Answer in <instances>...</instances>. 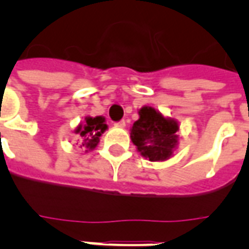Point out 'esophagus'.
Masks as SVG:
<instances>
[{
  "label": "esophagus",
  "instance_id": "34e87169",
  "mask_svg": "<svg viewBox=\"0 0 249 249\" xmlns=\"http://www.w3.org/2000/svg\"><path fill=\"white\" fill-rule=\"evenodd\" d=\"M117 126H120V128H125V121L124 120H121L119 121V123H116Z\"/></svg>",
  "mask_w": 249,
  "mask_h": 249
}]
</instances>
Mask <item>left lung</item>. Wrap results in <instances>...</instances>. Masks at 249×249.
<instances>
[{"label":"left lung","mask_w":249,"mask_h":249,"mask_svg":"<svg viewBox=\"0 0 249 249\" xmlns=\"http://www.w3.org/2000/svg\"><path fill=\"white\" fill-rule=\"evenodd\" d=\"M138 113L140 119L130 129V138L138 152L150 161L168 160L178 144V123L148 106Z\"/></svg>","instance_id":"1"}]
</instances>
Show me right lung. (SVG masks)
I'll return each mask as SVG.
<instances>
[{"mask_svg":"<svg viewBox=\"0 0 249 249\" xmlns=\"http://www.w3.org/2000/svg\"><path fill=\"white\" fill-rule=\"evenodd\" d=\"M105 121L106 119L103 116H88L85 117V123L80 124L76 128L75 132L83 138V146L88 148L89 151L97 147V144L99 143V137L107 129V124H105Z\"/></svg>","mask_w":249,"mask_h":249,"instance_id":"add662e5","label":"right lung"}]
</instances>
